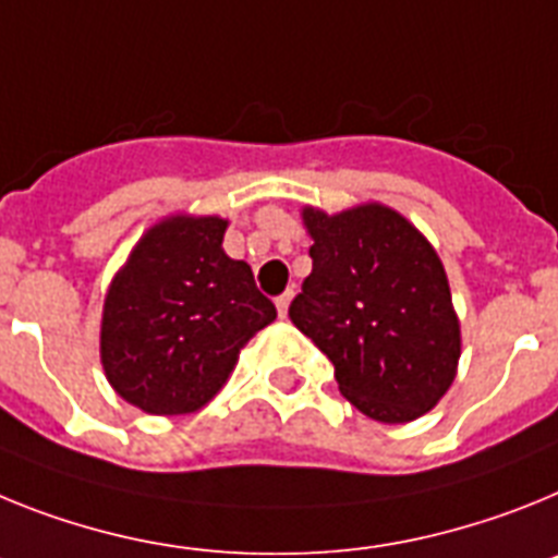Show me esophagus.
Instances as JSON below:
<instances>
[{
	"label": "esophagus",
	"mask_w": 558,
	"mask_h": 558,
	"mask_svg": "<svg viewBox=\"0 0 558 558\" xmlns=\"http://www.w3.org/2000/svg\"><path fill=\"white\" fill-rule=\"evenodd\" d=\"M292 298H294V292H292V289H289V292L280 294V298L275 300V306H278V314L283 319H286V314H289V306H292Z\"/></svg>",
	"instance_id": "esophagus-1"
}]
</instances>
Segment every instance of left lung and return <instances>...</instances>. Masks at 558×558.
<instances>
[{
  "label": "left lung",
  "instance_id": "obj_1",
  "mask_svg": "<svg viewBox=\"0 0 558 558\" xmlns=\"http://www.w3.org/2000/svg\"><path fill=\"white\" fill-rule=\"evenodd\" d=\"M312 275L289 317L333 362L339 393L381 424L438 404L458 376L460 319L447 269L399 210L365 202L300 210Z\"/></svg>",
  "mask_w": 558,
  "mask_h": 558
}]
</instances>
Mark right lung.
Returning a JSON list of instances; mask_svg holds the SVG:
<instances>
[{
    "mask_svg": "<svg viewBox=\"0 0 558 558\" xmlns=\"http://www.w3.org/2000/svg\"><path fill=\"white\" fill-rule=\"evenodd\" d=\"M230 221L171 213L140 235L104 298L100 365L111 390L148 415L196 413L278 317L250 264L221 246Z\"/></svg>",
    "mask_w": 558,
    "mask_h": 558,
    "instance_id": "1",
    "label": "right lung"
}]
</instances>
